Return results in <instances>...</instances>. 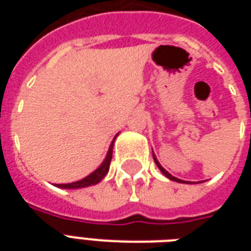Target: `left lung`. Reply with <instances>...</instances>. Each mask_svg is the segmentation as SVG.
<instances>
[{"label": "left lung", "mask_w": 251, "mask_h": 251, "mask_svg": "<svg viewBox=\"0 0 251 251\" xmlns=\"http://www.w3.org/2000/svg\"><path fill=\"white\" fill-rule=\"evenodd\" d=\"M152 156H153V160H155V163H156V165H157V168H159V169H160L161 171V173H163V175L165 176V177H168V178L169 179H172V181H176V182H182V183H190L189 182V181H183V179H178V178H176V177H173V176L171 175V173H168L167 171H165L164 168L161 167L160 165V163H159V161H157V159H156V156H155V153L152 152Z\"/></svg>", "instance_id": "left-lung-1"}]
</instances>
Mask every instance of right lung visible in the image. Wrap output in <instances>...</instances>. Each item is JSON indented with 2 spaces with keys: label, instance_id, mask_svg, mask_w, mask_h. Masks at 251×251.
<instances>
[{
  "label": "right lung",
  "instance_id": "1",
  "mask_svg": "<svg viewBox=\"0 0 251 251\" xmlns=\"http://www.w3.org/2000/svg\"><path fill=\"white\" fill-rule=\"evenodd\" d=\"M118 135V134H117ZM116 135V137H117ZM114 137V139H116ZM114 139L110 143V147L108 150V153H106L105 159L101 163V165L94 171L91 175H88L87 177H84L83 179H80V181H75V182L72 183H56L57 187H61V189H82V187H87L91 186V185H96L101 181L105 175L109 171V165H110V160H112V153H113V145H114Z\"/></svg>",
  "mask_w": 251,
  "mask_h": 251
}]
</instances>
